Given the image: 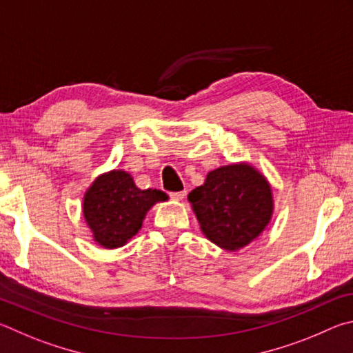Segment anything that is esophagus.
I'll use <instances>...</instances> for the list:
<instances>
[{
    "instance_id": "1",
    "label": "esophagus",
    "mask_w": 353,
    "mask_h": 353,
    "mask_svg": "<svg viewBox=\"0 0 353 353\" xmlns=\"http://www.w3.org/2000/svg\"><path fill=\"white\" fill-rule=\"evenodd\" d=\"M169 195H170V199H172V200L180 201V200H183V199H184V196H186V190H180V192H170Z\"/></svg>"
}]
</instances>
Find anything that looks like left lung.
Returning <instances> with one entry per match:
<instances>
[{
  "mask_svg": "<svg viewBox=\"0 0 353 353\" xmlns=\"http://www.w3.org/2000/svg\"><path fill=\"white\" fill-rule=\"evenodd\" d=\"M189 201L205 236L220 248H243L270 223L273 195L262 173L245 163L219 167L208 173Z\"/></svg>",
  "mask_w": 353,
  "mask_h": 353,
  "instance_id": "1",
  "label": "left lung"
}]
</instances>
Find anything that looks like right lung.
<instances>
[{
	"label": "right lung",
	"instance_id": "add662e5",
	"mask_svg": "<svg viewBox=\"0 0 353 353\" xmlns=\"http://www.w3.org/2000/svg\"><path fill=\"white\" fill-rule=\"evenodd\" d=\"M165 200L163 190H141L127 172L111 170L86 190L83 217L96 242L113 250L136 236L148 209Z\"/></svg>",
	"mask_w": 353,
	"mask_h": 353
}]
</instances>
